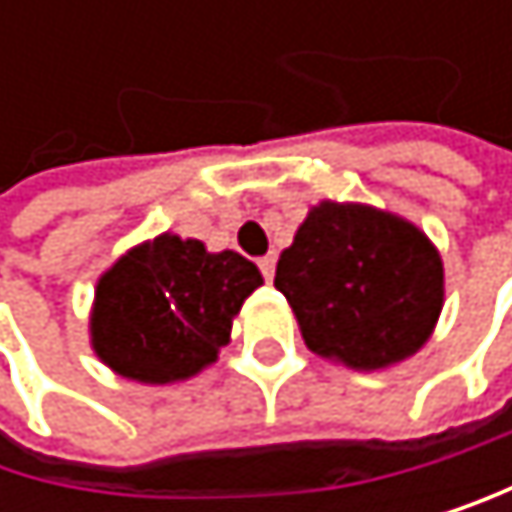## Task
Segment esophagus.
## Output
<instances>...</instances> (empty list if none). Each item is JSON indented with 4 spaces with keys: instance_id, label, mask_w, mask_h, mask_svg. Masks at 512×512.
Instances as JSON below:
<instances>
[{
    "instance_id": "34e87169",
    "label": "esophagus",
    "mask_w": 512,
    "mask_h": 512,
    "mask_svg": "<svg viewBox=\"0 0 512 512\" xmlns=\"http://www.w3.org/2000/svg\"><path fill=\"white\" fill-rule=\"evenodd\" d=\"M258 267H261L264 279L270 282V279H273V273H276V254H264V258L258 261Z\"/></svg>"
}]
</instances>
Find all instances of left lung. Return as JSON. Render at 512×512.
I'll use <instances>...</instances> for the list:
<instances>
[{
  "label": "left lung",
  "mask_w": 512,
  "mask_h": 512,
  "mask_svg": "<svg viewBox=\"0 0 512 512\" xmlns=\"http://www.w3.org/2000/svg\"><path fill=\"white\" fill-rule=\"evenodd\" d=\"M276 288L316 356L381 371L430 341L445 270L430 236L399 214L322 199L279 254Z\"/></svg>",
  "instance_id": "1"
}]
</instances>
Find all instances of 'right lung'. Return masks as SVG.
Segmentation results:
<instances>
[{
    "label": "right lung",
    "mask_w": 512,
    "mask_h": 512,
    "mask_svg": "<svg viewBox=\"0 0 512 512\" xmlns=\"http://www.w3.org/2000/svg\"><path fill=\"white\" fill-rule=\"evenodd\" d=\"M264 285L239 251H208L199 239L159 233L101 273L88 316L91 350L119 378L178 384L230 344L233 319Z\"/></svg>",
    "instance_id": "right-lung-1"
}]
</instances>
